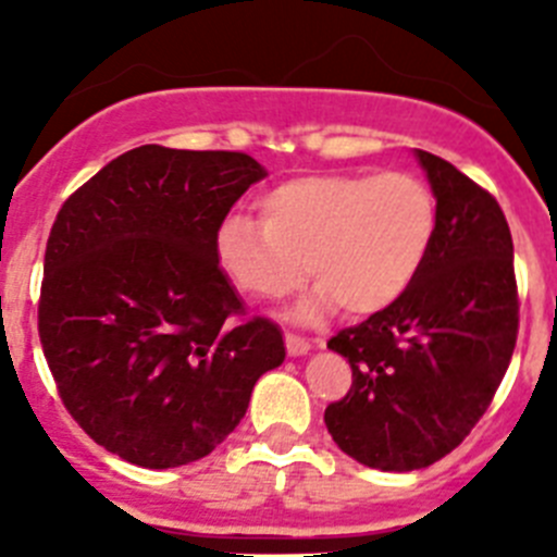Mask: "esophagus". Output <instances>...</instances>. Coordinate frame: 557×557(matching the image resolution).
Segmentation results:
<instances>
[{
	"instance_id": "34e87169",
	"label": "esophagus",
	"mask_w": 557,
	"mask_h": 557,
	"mask_svg": "<svg viewBox=\"0 0 557 557\" xmlns=\"http://www.w3.org/2000/svg\"><path fill=\"white\" fill-rule=\"evenodd\" d=\"M284 343H287V354H289V357H307V354L312 351V346H309V339L295 337V334H287V339H284Z\"/></svg>"
}]
</instances>
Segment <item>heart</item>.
I'll return each instance as SVG.
<instances>
[{"label":"heart","instance_id":"1","mask_svg":"<svg viewBox=\"0 0 557 557\" xmlns=\"http://www.w3.org/2000/svg\"><path fill=\"white\" fill-rule=\"evenodd\" d=\"M259 214L262 223L228 214L214 256L228 282L259 301H278L312 275L318 287L295 321H314L332 304L346 314L391 307L424 268L437 223L430 186L410 172L295 175L264 191Z\"/></svg>","mask_w":557,"mask_h":557}]
</instances>
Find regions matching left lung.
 Instances as JSON below:
<instances>
[{
    "label": "left lung",
    "instance_id": "1",
    "mask_svg": "<svg viewBox=\"0 0 557 557\" xmlns=\"http://www.w3.org/2000/svg\"><path fill=\"white\" fill-rule=\"evenodd\" d=\"M435 195L430 256L401 298L329 348L351 391L326 407L334 444L368 469L416 471L449 455L488 410L519 332L513 239L488 191L416 150Z\"/></svg>",
    "mask_w": 557,
    "mask_h": 557
}]
</instances>
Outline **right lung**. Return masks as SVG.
I'll return each instance as SVG.
<instances>
[{
	"label": "right lung",
	"mask_w": 557,
	"mask_h": 557,
	"mask_svg": "<svg viewBox=\"0 0 557 557\" xmlns=\"http://www.w3.org/2000/svg\"><path fill=\"white\" fill-rule=\"evenodd\" d=\"M268 175L245 152H122L58 211L44 256L38 334L63 405L88 437L141 469L218 449L259 376L287 357L243 301L214 234Z\"/></svg>",
	"instance_id": "right-lung-1"
}]
</instances>
